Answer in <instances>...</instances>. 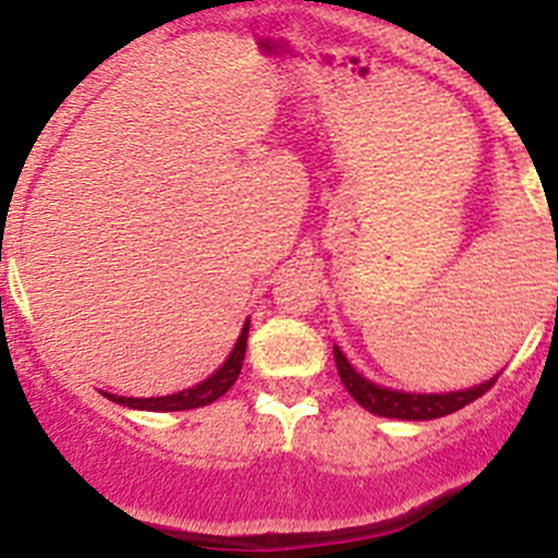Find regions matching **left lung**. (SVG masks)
Wrapping results in <instances>:
<instances>
[{
    "mask_svg": "<svg viewBox=\"0 0 558 558\" xmlns=\"http://www.w3.org/2000/svg\"><path fill=\"white\" fill-rule=\"evenodd\" d=\"M332 354H336V367L343 387H347V392L352 395L365 411L376 413V416H387V418H405V422H427V418L449 416V413L470 405L473 400H478L481 395L489 392L494 381H497V376H494L489 381L478 384V387L459 389V392L411 395V392H398V389H387L367 381L365 376H360V373L354 371L352 363L343 357V352L338 347H332Z\"/></svg>",
    "mask_w": 558,
    "mask_h": 558,
    "instance_id": "obj_1",
    "label": "left lung"
}]
</instances>
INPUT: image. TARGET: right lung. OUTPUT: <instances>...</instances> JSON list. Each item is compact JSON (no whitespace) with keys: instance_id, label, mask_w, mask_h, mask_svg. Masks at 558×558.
Returning a JSON list of instances; mask_svg holds the SVG:
<instances>
[{"instance_id":"1","label":"right lung","mask_w":558,"mask_h":558,"mask_svg":"<svg viewBox=\"0 0 558 558\" xmlns=\"http://www.w3.org/2000/svg\"><path fill=\"white\" fill-rule=\"evenodd\" d=\"M246 336H250V319H246L244 327H241L236 347H233V352L228 354L226 363L217 367V371L211 373L206 381L195 384V387L185 389V392L166 395V398H120V395L105 392V398L112 400V403L136 408V411H191V408L215 403L217 398H222V395H226L228 389L236 384V378L241 373V363H244Z\"/></svg>"}]
</instances>
